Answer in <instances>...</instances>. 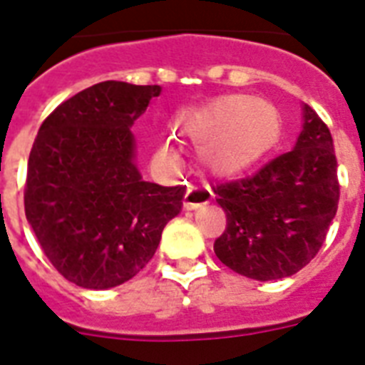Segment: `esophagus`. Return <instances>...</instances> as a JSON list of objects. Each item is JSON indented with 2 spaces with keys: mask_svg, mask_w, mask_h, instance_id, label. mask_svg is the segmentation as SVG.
Segmentation results:
<instances>
[{
  "mask_svg": "<svg viewBox=\"0 0 365 365\" xmlns=\"http://www.w3.org/2000/svg\"><path fill=\"white\" fill-rule=\"evenodd\" d=\"M212 200V191L206 185H187L185 197H183V206L187 210H197L202 204Z\"/></svg>",
  "mask_w": 365,
  "mask_h": 365,
  "instance_id": "34e87169",
  "label": "esophagus"
}]
</instances>
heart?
<instances>
[{
  "label": "heart",
  "mask_w": 365,
  "mask_h": 365,
  "mask_svg": "<svg viewBox=\"0 0 365 365\" xmlns=\"http://www.w3.org/2000/svg\"><path fill=\"white\" fill-rule=\"evenodd\" d=\"M180 129L200 144V155L212 170L238 174L274 148L281 115L268 101L225 96L185 112Z\"/></svg>",
  "instance_id": "b5f03b06"
}]
</instances>
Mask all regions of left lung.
<instances>
[{"label": "left lung", "instance_id": "obj_1", "mask_svg": "<svg viewBox=\"0 0 365 365\" xmlns=\"http://www.w3.org/2000/svg\"><path fill=\"white\" fill-rule=\"evenodd\" d=\"M212 189L227 213V229L213 244L217 259L257 281L296 274L315 259L337 212L339 180L330 129L304 105V129L294 150L253 176Z\"/></svg>", "mask_w": 365, "mask_h": 365}]
</instances>
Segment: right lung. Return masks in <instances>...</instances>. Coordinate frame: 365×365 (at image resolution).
<instances>
[{
    "label": "right lung",
    "instance_id": "right-lung-1",
    "mask_svg": "<svg viewBox=\"0 0 365 365\" xmlns=\"http://www.w3.org/2000/svg\"><path fill=\"white\" fill-rule=\"evenodd\" d=\"M159 86L106 80L63 101L29 152L24 210L41 250L65 279L110 289L155 255L185 187L142 182L129 127Z\"/></svg>",
    "mask_w": 365,
    "mask_h": 365
}]
</instances>
